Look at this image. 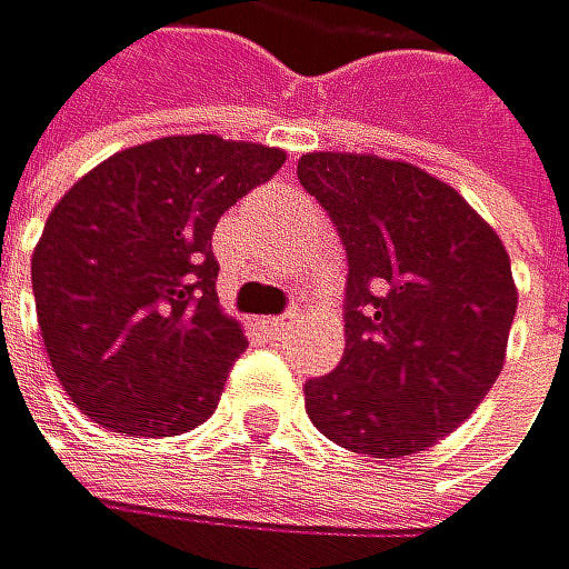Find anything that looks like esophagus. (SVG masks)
<instances>
[{
  "label": "esophagus",
  "instance_id": "esophagus-1",
  "mask_svg": "<svg viewBox=\"0 0 569 569\" xmlns=\"http://www.w3.org/2000/svg\"><path fill=\"white\" fill-rule=\"evenodd\" d=\"M258 325H261V328H266V332H272V336H279V332H287V328H290V321H287V318H261Z\"/></svg>",
  "mask_w": 569,
  "mask_h": 569
}]
</instances>
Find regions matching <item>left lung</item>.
<instances>
[{
  "label": "left lung",
  "instance_id": "8db88e82",
  "mask_svg": "<svg viewBox=\"0 0 569 569\" xmlns=\"http://www.w3.org/2000/svg\"><path fill=\"white\" fill-rule=\"evenodd\" d=\"M300 184L346 244V353L303 385L339 448L402 458L476 412L503 370L518 287L497 230L406 160L303 153Z\"/></svg>",
  "mask_w": 569,
  "mask_h": 569
}]
</instances>
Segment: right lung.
<instances>
[{"label":"right lung","instance_id":"add662e5","mask_svg":"<svg viewBox=\"0 0 569 569\" xmlns=\"http://www.w3.org/2000/svg\"><path fill=\"white\" fill-rule=\"evenodd\" d=\"M282 163L276 146L167 136L97 163L51 209L30 258L38 325L93 423L174 437L212 416L248 346L216 297L212 230Z\"/></svg>","mask_w":569,"mask_h":569}]
</instances>
